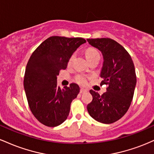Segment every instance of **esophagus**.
Masks as SVG:
<instances>
[{
    "label": "esophagus",
    "instance_id": "obj_1",
    "mask_svg": "<svg viewBox=\"0 0 154 154\" xmlns=\"http://www.w3.org/2000/svg\"><path fill=\"white\" fill-rule=\"evenodd\" d=\"M88 92V91L86 89H84V88H81L80 89V93H85Z\"/></svg>",
    "mask_w": 154,
    "mask_h": 154
}]
</instances>
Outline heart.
<instances>
[{"label":"heart","instance_id":"1","mask_svg":"<svg viewBox=\"0 0 154 154\" xmlns=\"http://www.w3.org/2000/svg\"><path fill=\"white\" fill-rule=\"evenodd\" d=\"M85 55L86 59H87L88 61H91V59H94V58L96 57V56H100L99 53L98 52V51H97L96 49L93 48H88L87 50L85 51ZM74 57H75V55H72L71 57H70L69 60V63L72 62V60L74 59ZM87 78H88L87 76L79 75L76 77V81H77L79 84L84 85H85L86 83H87Z\"/></svg>","mask_w":154,"mask_h":154}]
</instances>
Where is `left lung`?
<instances>
[{"label": "left lung", "instance_id": "1", "mask_svg": "<svg viewBox=\"0 0 154 154\" xmlns=\"http://www.w3.org/2000/svg\"><path fill=\"white\" fill-rule=\"evenodd\" d=\"M92 46L102 53L103 63L100 72V85H107L101 95L93 90V100L87 109L91 117L103 124H111L126 114L133 98L136 85L135 66L131 56L111 38L87 39Z\"/></svg>", "mask_w": 154, "mask_h": 154}]
</instances>
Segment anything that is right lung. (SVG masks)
<instances>
[{
	"instance_id": "right-lung-1",
	"label": "right lung",
	"mask_w": 154,
	"mask_h": 154,
	"mask_svg": "<svg viewBox=\"0 0 154 154\" xmlns=\"http://www.w3.org/2000/svg\"><path fill=\"white\" fill-rule=\"evenodd\" d=\"M85 43L82 38L50 37L35 49L28 61L24 78L26 99L33 115L45 126H59L68 117L79 87L72 83L61 89L57 76L66 69L72 55Z\"/></svg>"
}]
</instances>
